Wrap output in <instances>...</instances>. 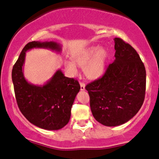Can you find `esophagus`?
I'll return each instance as SVG.
<instances>
[{
    "instance_id": "obj_1",
    "label": "esophagus",
    "mask_w": 159,
    "mask_h": 159,
    "mask_svg": "<svg viewBox=\"0 0 159 159\" xmlns=\"http://www.w3.org/2000/svg\"><path fill=\"white\" fill-rule=\"evenodd\" d=\"M80 85H81V90H85V84L83 83V82H81V83H80Z\"/></svg>"
}]
</instances>
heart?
<instances>
[{
  "label": "heart",
  "mask_w": 159,
  "mask_h": 159,
  "mask_svg": "<svg viewBox=\"0 0 159 159\" xmlns=\"http://www.w3.org/2000/svg\"><path fill=\"white\" fill-rule=\"evenodd\" d=\"M108 53L100 45L90 46L80 51L72 57V61H66L64 66L69 73H77L76 66L84 68V73L88 79L97 80L102 78L107 69Z\"/></svg>",
  "instance_id": "obj_1"
}]
</instances>
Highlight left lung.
<instances>
[{"instance_id": "1", "label": "left lung", "mask_w": 159, "mask_h": 159, "mask_svg": "<svg viewBox=\"0 0 159 159\" xmlns=\"http://www.w3.org/2000/svg\"><path fill=\"white\" fill-rule=\"evenodd\" d=\"M115 60L102 78L86 86L93 116L106 126H117L135 116L143 105L146 69L139 54L114 38Z\"/></svg>"}]
</instances>
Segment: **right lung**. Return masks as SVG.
Masks as SVG:
<instances>
[{
  "mask_svg": "<svg viewBox=\"0 0 159 159\" xmlns=\"http://www.w3.org/2000/svg\"><path fill=\"white\" fill-rule=\"evenodd\" d=\"M33 48H48L57 52L62 49L59 43L53 41H34L25 45L12 71L16 102L30 123L46 130H58L69 123L71 108L81 87L77 80L66 77L61 69L45 84L29 83L24 76L23 66L26 52Z\"/></svg>",
  "mask_w": 159,
  "mask_h": 159,
  "instance_id": "1",
  "label": "right lung"
}]
</instances>
